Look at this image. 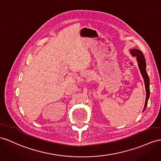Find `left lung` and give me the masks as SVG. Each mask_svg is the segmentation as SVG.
<instances>
[{"label":"left lung","instance_id":"obj_1","mask_svg":"<svg viewBox=\"0 0 161 161\" xmlns=\"http://www.w3.org/2000/svg\"><path fill=\"white\" fill-rule=\"evenodd\" d=\"M130 53H131L133 57H136V61L138 63L139 68L140 69L141 74L143 78L145 86H146V103H145L143 111L146 109L147 104V101L149 99V97H150V79H149L148 74L146 72V58L144 57V55L143 54L142 52L140 50L133 48L130 50Z\"/></svg>","mask_w":161,"mask_h":161}]
</instances>
